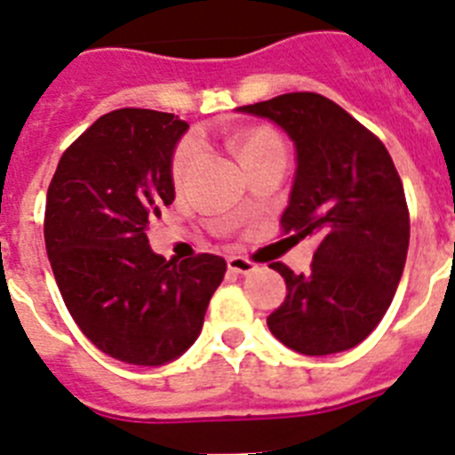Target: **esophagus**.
Segmentation results:
<instances>
[{
    "mask_svg": "<svg viewBox=\"0 0 455 455\" xmlns=\"http://www.w3.org/2000/svg\"><path fill=\"white\" fill-rule=\"evenodd\" d=\"M256 267H258V265L251 263V260H249V258H244V256H231V258H228V269H231V272H235V274H249V272H253Z\"/></svg>",
    "mask_w": 455,
    "mask_h": 455,
    "instance_id": "esophagus-1",
    "label": "esophagus"
}]
</instances>
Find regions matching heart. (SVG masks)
Here are the masks:
<instances>
[{"mask_svg":"<svg viewBox=\"0 0 455 455\" xmlns=\"http://www.w3.org/2000/svg\"><path fill=\"white\" fill-rule=\"evenodd\" d=\"M233 145H235L237 156H240V161H243L244 165L251 163L253 158L272 154V151H285L281 138H278L272 129H265V126H251V129L240 131L235 136V140H233ZM195 156H197V140L188 138V140H183L181 145L177 147L174 156H172V181H183V177H186L188 170H190Z\"/></svg>","mask_w":455,"mask_h":455,"instance_id":"b5f03b06","label":"heart"}]
</instances>
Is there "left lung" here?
<instances>
[{
  "label": "left lung",
  "instance_id": "obj_1",
  "mask_svg": "<svg viewBox=\"0 0 455 455\" xmlns=\"http://www.w3.org/2000/svg\"><path fill=\"white\" fill-rule=\"evenodd\" d=\"M276 122L297 147L283 233L315 237L306 274L272 263L285 301L267 326L285 347L329 355L360 345L390 308L403 274L411 215L386 145L317 92H288L243 106Z\"/></svg>",
  "mask_w": 455,
  "mask_h": 455
}]
</instances>
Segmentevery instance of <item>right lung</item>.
Returning <instances> with one entry per match:
<instances>
[{
    "label": "right lung",
    "instance_id": "right-lung-1",
    "mask_svg": "<svg viewBox=\"0 0 455 455\" xmlns=\"http://www.w3.org/2000/svg\"><path fill=\"white\" fill-rule=\"evenodd\" d=\"M188 122L117 108L60 156L44 206V244L60 297L85 338L129 365H163L199 338L227 260L181 263L149 249L147 228L174 202L172 154Z\"/></svg>",
    "mask_w": 455,
    "mask_h": 455
}]
</instances>
